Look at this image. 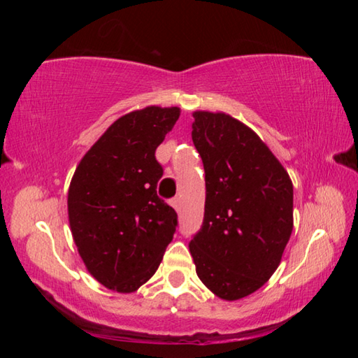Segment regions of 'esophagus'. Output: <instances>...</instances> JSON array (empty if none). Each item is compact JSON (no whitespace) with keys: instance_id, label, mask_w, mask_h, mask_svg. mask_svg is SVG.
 I'll return each mask as SVG.
<instances>
[{"instance_id":"1","label":"esophagus","mask_w":358,"mask_h":358,"mask_svg":"<svg viewBox=\"0 0 358 358\" xmlns=\"http://www.w3.org/2000/svg\"><path fill=\"white\" fill-rule=\"evenodd\" d=\"M171 205L172 207L177 210V211H180L181 210V199L180 197H173L172 201H171Z\"/></svg>"}]
</instances>
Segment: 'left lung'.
<instances>
[{
	"mask_svg": "<svg viewBox=\"0 0 358 358\" xmlns=\"http://www.w3.org/2000/svg\"><path fill=\"white\" fill-rule=\"evenodd\" d=\"M205 171L202 227L189 241L197 276L224 300L256 292L292 234L294 187L256 132L226 113L194 112Z\"/></svg>",
	"mask_w": 358,
	"mask_h": 358,
	"instance_id": "left-lung-1",
	"label": "left lung"
}]
</instances>
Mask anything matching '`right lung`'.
I'll list each match as a JSON object with an SVG mask.
<instances>
[{
  "label": "right lung",
  "instance_id": "obj_1",
  "mask_svg": "<svg viewBox=\"0 0 358 358\" xmlns=\"http://www.w3.org/2000/svg\"><path fill=\"white\" fill-rule=\"evenodd\" d=\"M178 117V107H147L118 118L72 177L68 211L78 254L117 292H134L155 275L177 230V211L156 192L164 169L155 151Z\"/></svg>",
  "mask_w": 358,
  "mask_h": 358
}]
</instances>
